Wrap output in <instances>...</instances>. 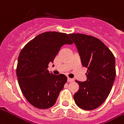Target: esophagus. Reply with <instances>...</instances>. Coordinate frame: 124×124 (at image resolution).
<instances>
[{
  "label": "esophagus",
  "mask_w": 124,
  "mask_h": 124,
  "mask_svg": "<svg viewBox=\"0 0 124 124\" xmlns=\"http://www.w3.org/2000/svg\"><path fill=\"white\" fill-rule=\"evenodd\" d=\"M74 81V79H71V78H68V82H73V81Z\"/></svg>",
  "instance_id": "esophagus-1"
}]
</instances>
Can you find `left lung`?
Segmentation results:
<instances>
[{"label": "left lung", "mask_w": 124, "mask_h": 124, "mask_svg": "<svg viewBox=\"0 0 124 124\" xmlns=\"http://www.w3.org/2000/svg\"><path fill=\"white\" fill-rule=\"evenodd\" d=\"M83 66L87 68V79L75 81L79 90L73 95L79 108L93 110L103 103L110 92L116 77L115 58L100 39L83 34H70Z\"/></svg>", "instance_id": "1"}]
</instances>
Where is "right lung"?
Instances as JSON below:
<instances>
[{"mask_svg": "<svg viewBox=\"0 0 124 124\" xmlns=\"http://www.w3.org/2000/svg\"><path fill=\"white\" fill-rule=\"evenodd\" d=\"M72 43L67 34L46 32L35 37L21 51L16 74L23 94L32 105L46 109L55 104L67 77L49 72L48 65L53 62L62 45Z\"/></svg>", "mask_w": 124, "mask_h": 124, "instance_id": "right-lung-1", "label": "right lung"}]
</instances>
